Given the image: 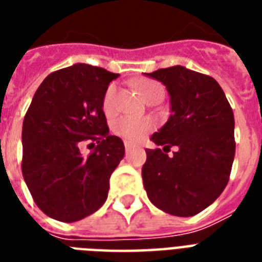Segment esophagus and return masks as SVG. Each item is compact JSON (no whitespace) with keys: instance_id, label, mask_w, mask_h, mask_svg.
Wrapping results in <instances>:
<instances>
[{"instance_id":"1","label":"esophagus","mask_w":262,"mask_h":262,"mask_svg":"<svg viewBox=\"0 0 262 262\" xmlns=\"http://www.w3.org/2000/svg\"><path fill=\"white\" fill-rule=\"evenodd\" d=\"M133 148V144L129 143V141H125V149H126V152H129Z\"/></svg>"}]
</instances>
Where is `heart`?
I'll list each match as a JSON object with an SVG mask.
<instances>
[{
  "label": "heart",
  "mask_w": 262,
  "mask_h": 262,
  "mask_svg": "<svg viewBox=\"0 0 262 262\" xmlns=\"http://www.w3.org/2000/svg\"><path fill=\"white\" fill-rule=\"evenodd\" d=\"M139 90L144 99L147 100L155 94L163 92V88L159 83L152 81V80H144L139 84ZM115 94H117V87L111 84L107 88L104 99H103V110L106 114H111L115 110ZM152 129V122L147 118H135V117H119L113 123V130L117 136L127 140V141H140L149 133Z\"/></svg>",
  "instance_id": "1"
}]
</instances>
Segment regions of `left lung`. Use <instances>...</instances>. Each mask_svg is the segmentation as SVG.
Instances as JSON below:
<instances>
[{
    "label": "left lung",
    "instance_id": "1",
    "mask_svg": "<svg viewBox=\"0 0 262 262\" xmlns=\"http://www.w3.org/2000/svg\"><path fill=\"white\" fill-rule=\"evenodd\" d=\"M145 75L166 87L171 113L151 136L163 149H145L141 174L148 199L170 215H197L222 194L230 178L234 113L213 77L181 65ZM171 146L177 152L168 157Z\"/></svg>",
    "mask_w": 262,
    "mask_h": 262
}]
</instances>
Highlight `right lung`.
I'll return each instance as SVG.
<instances>
[{
  "label": "right lung",
  "mask_w": 262,
  "mask_h": 262,
  "mask_svg": "<svg viewBox=\"0 0 262 262\" xmlns=\"http://www.w3.org/2000/svg\"><path fill=\"white\" fill-rule=\"evenodd\" d=\"M118 76L75 63L47 76L35 92L23 122L21 170L36 205L53 219L73 223L106 201L125 155L103 113L104 94ZM85 139L98 143L88 156L79 149Z\"/></svg>",
  "instance_id": "1"
}]
</instances>
